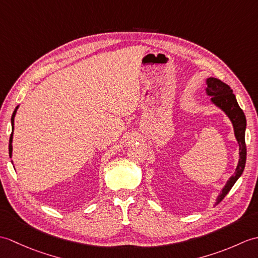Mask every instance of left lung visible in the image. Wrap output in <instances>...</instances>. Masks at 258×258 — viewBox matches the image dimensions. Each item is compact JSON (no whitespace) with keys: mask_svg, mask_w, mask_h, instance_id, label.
Segmentation results:
<instances>
[{"mask_svg":"<svg viewBox=\"0 0 258 258\" xmlns=\"http://www.w3.org/2000/svg\"><path fill=\"white\" fill-rule=\"evenodd\" d=\"M206 94L211 96V102L218 108L225 113L231 119L234 127V134L239 145V161L235 169L234 175H232L224 186L221 194L217 196L215 205L221 203L228 191L236 183V180L243 174L246 164V144H245V130H246V117L243 109L239 107L236 97L233 94V90L227 84L221 80L215 78H208L206 80Z\"/></svg>","mask_w":258,"mask_h":258,"instance_id":"left-lung-1","label":"left lung"}]
</instances>
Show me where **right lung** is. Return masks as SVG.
I'll return each instance as SVG.
<instances>
[{"mask_svg":"<svg viewBox=\"0 0 258 258\" xmlns=\"http://www.w3.org/2000/svg\"><path fill=\"white\" fill-rule=\"evenodd\" d=\"M19 106H16L15 111L13 112V115H12V118H11V123H12V133H11V136H10V144H9V153H10V157H12V141H13V131H14V117H15V114H16V111H18Z\"/></svg>","mask_w":258,"mask_h":258,"instance_id":"obj_1","label":"right lung"}]
</instances>
